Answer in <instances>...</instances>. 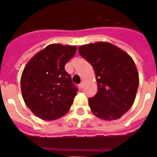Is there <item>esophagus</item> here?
Wrapping results in <instances>:
<instances>
[{"label": "esophagus", "mask_w": 157, "mask_h": 157, "mask_svg": "<svg viewBox=\"0 0 157 157\" xmlns=\"http://www.w3.org/2000/svg\"><path fill=\"white\" fill-rule=\"evenodd\" d=\"M84 84H85V82H82L81 83L79 84V88H80V89H83V88H84Z\"/></svg>", "instance_id": "esophagus-1"}]
</instances>
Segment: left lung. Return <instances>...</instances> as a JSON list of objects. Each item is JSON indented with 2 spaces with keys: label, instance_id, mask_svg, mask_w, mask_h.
Here are the masks:
<instances>
[{
  "label": "left lung",
  "instance_id": "8db88e82",
  "mask_svg": "<svg viewBox=\"0 0 157 157\" xmlns=\"http://www.w3.org/2000/svg\"><path fill=\"white\" fill-rule=\"evenodd\" d=\"M79 53L94 68L97 93L89 99L91 111L105 121L122 117L135 101L139 75L131 56L107 41L82 45Z\"/></svg>",
  "mask_w": 157,
  "mask_h": 157
}]
</instances>
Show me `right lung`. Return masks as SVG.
Segmentation results:
<instances>
[{"label":"right lung","mask_w":157,"mask_h":157,"mask_svg":"<svg viewBox=\"0 0 157 157\" xmlns=\"http://www.w3.org/2000/svg\"><path fill=\"white\" fill-rule=\"evenodd\" d=\"M77 48L50 44L30 59L21 74V89L26 105L37 117L53 121L66 115L78 91L64 67Z\"/></svg>","instance_id":"right-lung-1"}]
</instances>
